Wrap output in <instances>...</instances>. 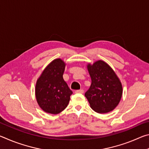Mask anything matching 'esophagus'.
I'll list each match as a JSON object with an SVG mask.
<instances>
[{
  "label": "esophagus",
  "mask_w": 149,
  "mask_h": 149,
  "mask_svg": "<svg viewBox=\"0 0 149 149\" xmlns=\"http://www.w3.org/2000/svg\"><path fill=\"white\" fill-rule=\"evenodd\" d=\"M84 89H79V90H76L75 91V93H84Z\"/></svg>",
  "instance_id": "1"
}]
</instances>
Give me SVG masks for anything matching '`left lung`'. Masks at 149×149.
<instances>
[{
  "mask_svg": "<svg viewBox=\"0 0 149 149\" xmlns=\"http://www.w3.org/2000/svg\"><path fill=\"white\" fill-rule=\"evenodd\" d=\"M91 85L85 96L91 108L98 113L114 109L122 98V86L116 74L107 63L99 60L87 65Z\"/></svg>",
  "mask_w": 149,
  "mask_h": 149,
  "instance_id": "left-lung-1",
  "label": "left lung"
}]
</instances>
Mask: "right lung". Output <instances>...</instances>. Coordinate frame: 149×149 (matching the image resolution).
<instances>
[{
    "label": "right lung",
    "mask_w": 149,
    "mask_h": 149,
    "mask_svg": "<svg viewBox=\"0 0 149 149\" xmlns=\"http://www.w3.org/2000/svg\"><path fill=\"white\" fill-rule=\"evenodd\" d=\"M65 63L60 59L52 61L42 72L37 81L35 95L45 112L56 114L68 104L72 91L63 79Z\"/></svg>",
    "instance_id": "right-lung-1"
}]
</instances>
